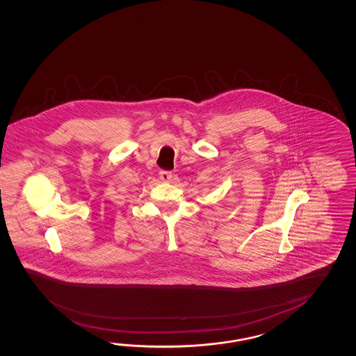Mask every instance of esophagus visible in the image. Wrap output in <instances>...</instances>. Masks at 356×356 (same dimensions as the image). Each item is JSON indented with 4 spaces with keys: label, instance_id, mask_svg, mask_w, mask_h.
Wrapping results in <instances>:
<instances>
[{
    "label": "esophagus",
    "instance_id": "34e87169",
    "mask_svg": "<svg viewBox=\"0 0 356 356\" xmlns=\"http://www.w3.org/2000/svg\"><path fill=\"white\" fill-rule=\"evenodd\" d=\"M159 175H160L161 180L168 182V181L171 180V177H172V172H171V171H166V170H161Z\"/></svg>",
    "mask_w": 356,
    "mask_h": 356
}]
</instances>
